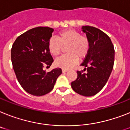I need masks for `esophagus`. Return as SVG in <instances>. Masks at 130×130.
<instances>
[{"label": "esophagus", "instance_id": "34e87169", "mask_svg": "<svg viewBox=\"0 0 130 130\" xmlns=\"http://www.w3.org/2000/svg\"><path fill=\"white\" fill-rule=\"evenodd\" d=\"M68 71V70H67V69H62V72L63 73H66V72Z\"/></svg>", "mask_w": 130, "mask_h": 130}]
</instances>
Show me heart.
<instances>
[{
  "instance_id": "b5f03b06",
  "label": "heart",
  "mask_w": 130,
  "mask_h": 130,
  "mask_svg": "<svg viewBox=\"0 0 130 130\" xmlns=\"http://www.w3.org/2000/svg\"><path fill=\"white\" fill-rule=\"evenodd\" d=\"M66 45L67 54L57 59L55 63L57 66L68 69L77 64L78 59H81L87 56L89 50V41L78 31L68 29L60 32L57 39L51 38L48 41L47 47L53 56H57L61 52L62 47Z\"/></svg>"
}]
</instances>
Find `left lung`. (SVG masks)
I'll use <instances>...</instances> for the list:
<instances>
[{
  "mask_svg": "<svg viewBox=\"0 0 130 130\" xmlns=\"http://www.w3.org/2000/svg\"><path fill=\"white\" fill-rule=\"evenodd\" d=\"M89 41V50L82 66L87 73L77 71V78L71 83L73 90L85 96L95 95L104 87L112 73L114 49L110 38L92 26H82Z\"/></svg>",
  "mask_w": 130,
  "mask_h": 130,
  "instance_id": "1",
  "label": "left lung"
}]
</instances>
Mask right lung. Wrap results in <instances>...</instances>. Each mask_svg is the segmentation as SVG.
<instances>
[{
    "instance_id": "1",
    "label": "right lung",
    "mask_w": 130,
    "mask_h": 130,
    "mask_svg": "<svg viewBox=\"0 0 130 130\" xmlns=\"http://www.w3.org/2000/svg\"><path fill=\"white\" fill-rule=\"evenodd\" d=\"M53 28L37 27L16 38L11 50L13 69L21 87L31 95L43 96L53 90L62 71L53 69L46 73L53 61L47 47Z\"/></svg>"
}]
</instances>
